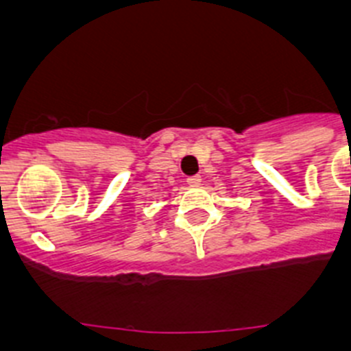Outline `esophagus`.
Instances as JSON below:
<instances>
[{
  "label": "esophagus",
  "instance_id": "1",
  "mask_svg": "<svg viewBox=\"0 0 351 351\" xmlns=\"http://www.w3.org/2000/svg\"><path fill=\"white\" fill-rule=\"evenodd\" d=\"M186 183H189V185H192V186L199 185V183H201V176H199V175L189 176V178H186Z\"/></svg>",
  "mask_w": 351,
  "mask_h": 351
}]
</instances>
